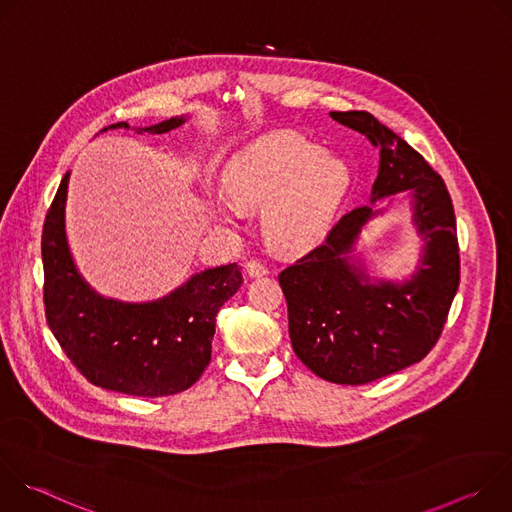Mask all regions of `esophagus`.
Returning <instances> with one entry per match:
<instances>
[{
    "instance_id": "obj_1",
    "label": "esophagus",
    "mask_w": 512,
    "mask_h": 512,
    "mask_svg": "<svg viewBox=\"0 0 512 512\" xmlns=\"http://www.w3.org/2000/svg\"><path fill=\"white\" fill-rule=\"evenodd\" d=\"M245 269H247V273L251 275V277H261V275H267V265H263L261 261H257V259H251V261H247V265H245Z\"/></svg>"
}]
</instances>
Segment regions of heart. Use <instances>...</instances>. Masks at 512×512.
Returning <instances> with one entry per match:
<instances>
[{"label": "heart", "mask_w": 512, "mask_h": 512, "mask_svg": "<svg viewBox=\"0 0 512 512\" xmlns=\"http://www.w3.org/2000/svg\"><path fill=\"white\" fill-rule=\"evenodd\" d=\"M350 174L342 160L322 156L308 139L281 133L237 156L225 170L227 196L247 208H267L265 231L285 249L316 243L330 227L348 190ZM218 212L231 218L235 208L218 200Z\"/></svg>", "instance_id": "obj_1"}]
</instances>
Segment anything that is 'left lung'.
Instances as JSON below:
<instances>
[{
	"instance_id": "left-lung-1",
	"label": "left lung",
	"mask_w": 512,
	"mask_h": 512,
	"mask_svg": "<svg viewBox=\"0 0 512 512\" xmlns=\"http://www.w3.org/2000/svg\"><path fill=\"white\" fill-rule=\"evenodd\" d=\"M330 117L381 152L371 204L346 212L328 237L279 273L296 356L324 381L364 385L419 362L440 338L460 285V249L450 192L421 154L367 111ZM409 189L426 243L422 263L403 284L370 278L349 257L374 202Z\"/></svg>"
}]
</instances>
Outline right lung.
Masks as SVG:
<instances>
[{"label":"right lung","mask_w":512,"mask_h":512,"mask_svg":"<svg viewBox=\"0 0 512 512\" xmlns=\"http://www.w3.org/2000/svg\"><path fill=\"white\" fill-rule=\"evenodd\" d=\"M184 121L172 117L139 127L137 133H166ZM109 127L129 125L121 121ZM68 176L56 190L42 229L44 308L54 338L97 387L148 399L186 391L208 367L216 314L241 287V267L229 263L200 271L156 302L127 304L99 296L81 277L68 249Z\"/></svg>","instance_id":"1"}]
</instances>
